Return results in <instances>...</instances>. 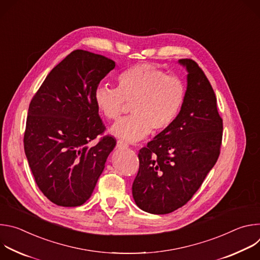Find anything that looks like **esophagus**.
<instances>
[{"mask_svg": "<svg viewBox=\"0 0 260 260\" xmlns=\"http://www.w3.org/2000/svg\"><path fill=\"white\" fill-rule=\"evenodd\" d=\"M116 147L118 148V149H120V150H124V149H126V148L128 147L127 146V144L126 143H124V142H122V141H117V143H116Z\"/></svg>", "mask_w": 260, "mask_h": 260, "instance_id": "obj_1", "label": "esophagus"}]
</instances>
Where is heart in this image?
<instances>
[{
    "instance_id": "1",
    "label": "heart",
    "mask_w": 260,
    "mask_h": 260,
    "mask_svg": "<svg viewBox=\"0 0 260 260\" xmlns=\"http://www.w3.org/2000/svg\"><path fill=\"white\" fill-rule=\"evenodd\" d=\"M118 88L99 86L94 103L110 120H117L125 103L132 105L133 116L116 122L110 134L125 143L143 140L153 131L161 133L179 117L186 99L184 82L153 66H134L118 76Z\"/></svg>"
}]
</instances>
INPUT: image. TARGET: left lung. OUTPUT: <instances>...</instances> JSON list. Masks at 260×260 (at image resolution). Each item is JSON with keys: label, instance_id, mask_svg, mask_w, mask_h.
<instances>
[{"label": "left lung", "instance_id": "8db88e82", "mask_svg": "<svg viewBox=\"0 0 260 260\" xmlns=\"http://www.w3.org/2000/svg\"><path fill=\"white\" fill-rule=\"evenodd\" d=\"M187 72L186 99L174 124L142 148L133 183L136 205L151 214H168L186 204L215 166L222 141L217 99L203 70L179 59Z\"/></svg>", "mask_w": 260, "mask_h": 260}]
</instances>
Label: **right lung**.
I'll return each instance as SVG.
<instances>
[{
	"mask_svg": "<svg viewBox=\"0 0 260 260\" xmlns=\"http://www.w3.org/2000/svg\"><path fill=\"white\" fill-rule=\"evenodd\" d=\"M115 61L75 50L54 67L32 98L23 138L28 166L43 194L61 207L83 205L92 194L116 141L104 137L94 103L101 80Z\"/></svg>",
	"mask_w": 260,
	"mask_h": 260,
	"instance_id": "add662e5",
	"label": "right lung"
}]
</instances>
